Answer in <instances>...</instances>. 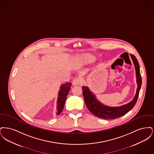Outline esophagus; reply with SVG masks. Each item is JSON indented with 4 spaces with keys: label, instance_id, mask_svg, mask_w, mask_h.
Wrapping results in <instances>:
<instances>
[{
    "label": "esophagus",
    "instance_id": "34e87169",
    "mask_svg": "<svg viewBox=\"0 0 154 154\" xmlns=\"http://www.w3.org/2000/svg\"><path fill=\"white\" fill-rule=\"evenodd\" d=\"M72 83H73V85H80L82 83V80H81L80 78L76 77V78L74 79Z\"/></svg>",
    "mask_w": 154,
    "mask_h": 154
}]
</instances>
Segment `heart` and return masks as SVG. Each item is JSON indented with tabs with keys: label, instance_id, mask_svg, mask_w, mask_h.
<instances>
[{
	"label": "heart",
	"instance_id": "obj_1",
	"mask_svg": "<svg viewBox=\"0 0 154 154\" xmlns=\"http://www.w3.org/2000/svg\"><path fill=\"white\" fill-rule=\"evenodd\" d=\"M95 60V57L90 54H84L75 58V61L79 66L86 65Z\"/></svg>",
	"mask_w": 154,
	"mask_h": 154
}]
</instances>
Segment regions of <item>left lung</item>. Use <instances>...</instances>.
Listing matches in <instances>:
<instances>
[{
    "label": "left lung",
    "mask_w": 154,
    "mask_h": 154,
    "mask_svg": "<svg viewBox=\"0 0 154 154\" xmlns=\"http://www.w3.org/2000/svg\"><path fill=\"white\" fill-rule=\"evenodd\" d=\"M131 57L135 67L137 88L136 95L131 102L120 106V107H108L102 104L96 100V97L93 95L87 87H82V94L86 106L94 116L97 117L103 118L104 119H114L121 117L130 110H132L137 102L139 91L141 86V76L140 72V67L139 62L134 55L131 54Z\"/></svg>",
    "instance_id": "left-lung-1"
}]
</instances>
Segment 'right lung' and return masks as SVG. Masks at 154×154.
Returning a JSON list of instances; mask_svg holds the SVG:
<instances>
[{"instance_id": "1", "label": "right lung", "mask_w": 154, "mask_h": 154, "mask_svg": "<svg viewBox=\"0 0 154 154\" xmlns=\"http://www.w3.org/2000/svg\"><path fill=\"white\" fill-rule=\"evenodd\" d=\"M72 85V84L71 82H67L64 84H62L60 88V90L59 92L58 101H57V103H58V104H57V111H58L57 114H58V115H59L63 109L66 98H67V95L69 92V91L71 88Z\"/></svg>"}]
</instances>
